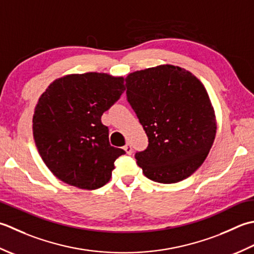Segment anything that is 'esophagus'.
I'll list each match as a JSON object with an SVG mask.
<instances>
[{
	"label": "esophagus",
	"mask_w": 254,
	"mask_h": 254,
	"mask_svg": "<svg viewBox=\"0 0 254 254\" xmlns=\"http://www.w3.org/2000/svg\"><path fill=\"white\" fill-rule=\"evenodd\" d=\"M124 150H125L127 154H131L132 153V148H131L130 143H129V142H127L125 146H124Z\"/></svg>",
	"instance_id": "1"
}]
</instances>
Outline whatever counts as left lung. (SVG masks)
I'll return each instance as SVG.
<instances>
[{
  "label": "left lung",
  "instance_id": "obj_1",
  "mask_svg": "<svg viewBox=\"0 0 254 254\" xmlns=\"http://www.w3.org/2000/svg\"><path fill=\"white\" fill-rule=\"evenodd\" d=\"M127 101L148 137L136 152L148 179L177 183L197 170L216 136L215 112L201 82L180 66L163 64L126 79Z\"/></svg>",
  "mask_w": 254,
  "mask_h": 254
}]
</instances>
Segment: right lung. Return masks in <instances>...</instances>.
<instances>
[{"label": "right lung", "instance_id": "obj_1", "mask_svg": "<svg viewBox=\"0 0 254 254\" xmlns=\"http://www.w3.org/2000/svg\"><path fill=\"white\" fill-rule=\"evenodd\" d=\"M125 90L124 77L89 72L60 77L43 93L33 132L55 177L83 190L100 189L111 180L114 162L125 151L111 146L101 117Z\"/></svg>", "mask_w": 254, "mask_h": 254}]
</instances>
